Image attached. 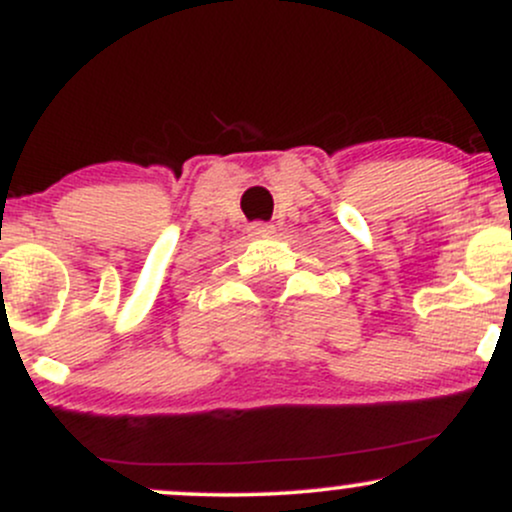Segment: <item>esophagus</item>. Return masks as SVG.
Here are the masks:
<instances>
[{
    "label": "esophagus",
    "instance_id": "34e87169",
    "mask_svg": "<svg viewBox=\"0 0 512 512\" xmlns=\"http://www.w3.org/2000/svg\"><path fill=\"white\" fill-rule=\"evenodd\" d=\"M248 231H250V236H255V238H267V236H272V233H274V226L257 221V223H250Z\"/></svg>",
    "mask_w": 512,
    "mask_h": 512
}]
</instances>
